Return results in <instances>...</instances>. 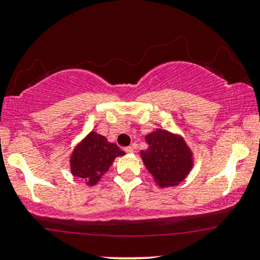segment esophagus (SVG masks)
<instances>
[{
  "instance_id": "esophagus-1",
  "label": "esophagus",
  "mask_w": 260,
  "mask_h": 260,
  "mask_svg": "<svg viewBox=\"0 0 260 260\" xmlns=\"http://www.w3.org/2000/svg\"><path fill=\"white\" fill-rule=\"evenodd\" d=\"M124 151H126L127 154H132L134 151V149L132 147H127V148H124Z\"/></svg>"
}]
</instances>
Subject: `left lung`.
I'll use <instances>...</instances> for the list:
<instances>
[{"mask_svg":"<svg viewBox=\"0 0 260 260\" xmlns=\"http://www.w3.org/2000/svg\"><path fill=\"white\" fill-rule=\"evenodd\" d=\"M147 150L140 151L143 162L160 187L176 186L193 168V154L181 136L156 129L145 136Z\"/></svg>","mask_w":260,"mask_h":260,"instance_id":"1","label":"left lung"}]
</instances>
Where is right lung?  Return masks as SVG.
<instances>
[{"label": "right lung", "mask_w": 260, "mask_h": 260, "mask_svg": "<svg viewBox=\"0 0 260 260\" xmlns=\"http://www.w3.org/2000/svg\"><path fill=\"white\" fill-rule=\"evenodd\" d=\"M124 155L120 148L104 136L90 132L74 148L70 164L73 176L83 178L88 186H95L117 156Z\"/></svg>", "instance_id": "obj_1"}]
</instances>
